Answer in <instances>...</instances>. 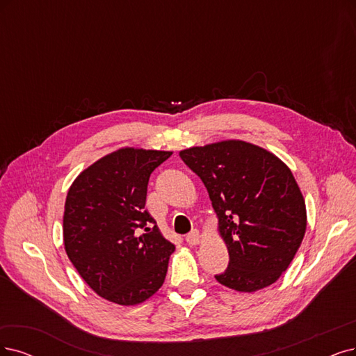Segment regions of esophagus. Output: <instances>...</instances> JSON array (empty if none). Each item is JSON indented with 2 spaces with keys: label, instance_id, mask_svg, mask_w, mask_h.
<instances>
[{
  "label": "esophagus",
  "instance_id": "obj_1",
  "mask_svg": "<svg viewBox=\"0 0 356 356\" xmlns=\"http://www.w3.org/2000/svg\"><path fill=\"white\" fill-rule=\"evenodd\" d=\"M201 241V233L198 230H192L189 234H186V242L189 245H198Z\"/></svg>",
  "mask_w": 356,
  "mask_h": 356
}]
</instances>
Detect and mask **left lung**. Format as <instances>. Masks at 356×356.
<instances>
[{"instance_id":"obj_1","label":"left lung","mask_w":356,"mask_h":356,"mask_svg":"<svg viewBox=\"0 0 356 356\" xmlns=\"http://www.w3.org/2000/svg\"><path fill=\"white\" fill-rule=\"evenodd\" d=\"M205 185L229 251L216 279L238 292L279 280L304 239L307 208L289 167L274 154L243 140H222L180 151Z\"/></svg>"}]
</instances>
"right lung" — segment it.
I'll list each match as a JSON object with an SVG mask.
<instances>
[{"instance_id":"right-lung-1","label":"right lung","mask_w":356,"mask_h":356,"mask_svg":"<svg viewBox=\"0 0 356 356\" xmlns=\"http://www.w3.org/2000/svg\"><path fill=\"white\" fill-rule=\"evenodd\" d=\"M170 151L122 148L76 177L64 205L63 238L72 264L101 298L138 305L164 283L175 245L145 209L152 171Z\"/></svg>"}]
</instances>
